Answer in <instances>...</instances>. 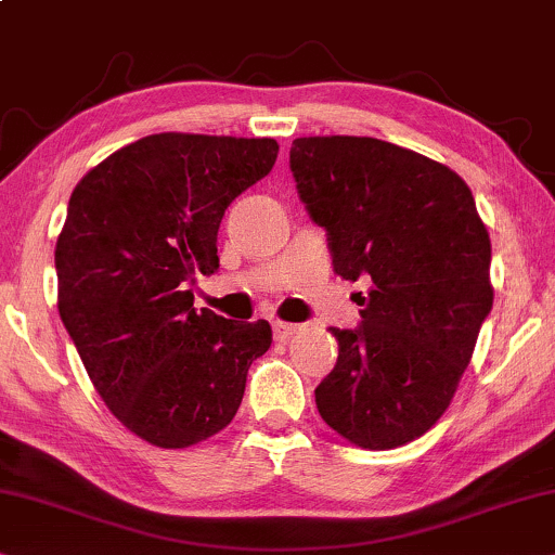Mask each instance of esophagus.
Segmentation results:
<instances>
[{"instance_id": "esophagus-1", "label": "esophagus", "mask_w": 555, "mask_h": 555, "mask_svg": "<svg viewBox=\"0 0 555 555\" xmlns=\"http://www.w3.org/2000/svg\"><path fill=\"white\" fill-rule=\"evenodd\" d=\"M273 327V337L279 339V343H286V339H289L292 335H297L299 332V324H292V322H273L271 324Z\"/></svg>"}]
</instances>
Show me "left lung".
<instances>
[{"label": "left lung", "mask_w": 555, "mask_h": 555, "mask_svg": "<svg viewBox=\"0 0 555 555\" xmlns=\"http://www.w3.org/2000/svg\"><path fill=\"white\" fill-rule=\"evenodd\" d=\"M289 167L332 269L371 282L314 390L324 424L363 449L426 434L449 409L492 309V246L467 182L373 137L294 139Z\"/></svg>", "instance_id": "left-lung-1"}]
</instances>
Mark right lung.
I'll use <instances>...</instances> for the list:
<instances>
[{
	"mask_svg": "<svg viewBox=\"0 0 555 555\" xmlns=\"http://www.w3.org/2000/svg\"><path fill=\"white\" fill-rule=\"evenodd\" d=\"M276 154L273 139L167 131L121 146L73 190L57 312L103 403L154 447L223 431L271 347L269 322L197 312L188 286L218 271L220 220Z\"/></svg>",
	"mask_w": 555,
	"mask_h": 555,
	"instance_id": "obj_1",
	"label": "right lung"
}]
</instances>
